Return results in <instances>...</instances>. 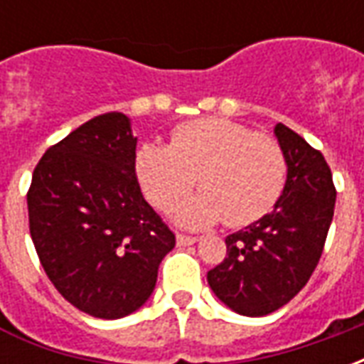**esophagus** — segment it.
<instances>
[{"label": "esophagus", "mask_w": 364, "mask_h": 364, "mask_svg": "<svg viewBox=\"0 0 364 364\" xmlns=\"http://www.w3.org/2000/svg\"><path fill=\"white\" fill-rule=\"evenodd\" d=\"M198 237L195 236H185V234H177V245L179 247H187V245H193L197 244Z\"/></svg>", "instance_id": "obj_1"}]
</instances>
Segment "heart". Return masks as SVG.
Here are the masks:
<instances>
[{
    "label": "heart",
    "instance_id": "1",
    "mask_svg": "<svg viewBox=\"0 0 364 364\" xmlns=\"http://www.w3.org/2000/svg\"><path fill=\"white\" fill-rule=\"evenodd\" d=\"M136 175L146 197L169 210L195 185L200 193L173 213L185 228H205L224 218L228 226L259 220L279 200L287 181V158L279 142L228 119L179 124L166 144H144Z\"/></svg>",
    "mask_w": 364,
    "mask_h": 364
}]
</instances>
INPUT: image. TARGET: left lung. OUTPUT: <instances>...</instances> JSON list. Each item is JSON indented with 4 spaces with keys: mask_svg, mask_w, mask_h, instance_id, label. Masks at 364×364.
<instances>
[{
    "mask_svg": "<svg viewBox=\"0 0 364 364\" xmlns=\"http://www.w3.org/2000/svg\"><path fill=\"white\" fill-rule=\"evenodd\" d=\"M274 136L287 158V183L274 208L226 237V257L206 279L242 316H267L304 289L323 252L336 208L331 169L320 151L284 124Z\"/></svg>",
    "mask_w": 364,
    "mask_h": 364,
    "instance_id": "obj_1",
    "label": "left lung"
}]
</instances>
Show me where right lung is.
Here are the masks:
<instances>
[{
	"instance_id": "right-lung-1",
	"label": "right lung",
	"mask_w": 364,
	"mask_h": 364,
	"mask_svg": "<svg viewBox=\"0 0 364 364\" xmlns=\"http://www.w3.org/2000/svg\"><path fill=\"white\" fill-rule=\"evenodd\" d=\"M130 119L105 112L46 150L27 195L31 237L68 302L119 320L150 298L175 236L142 197Z\"/></svg>"
}]
</instances>
